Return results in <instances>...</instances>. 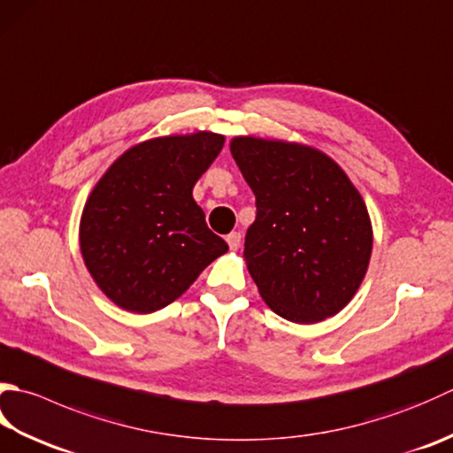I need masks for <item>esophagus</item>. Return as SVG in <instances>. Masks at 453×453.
Masks as SVG:
<instances>
[{
	"instance_id": "obj_1",
	"label": "esophagus",
	"mask_w": 453,
	"mask_h": 453,
	"mask_svg": "<svg viewBox=\"0 0 453 453\" xmlns=\"http://www.w3.org/2000/svg\"><path fill=\"white\" fill-rule=\"evenodd\" d=\"M226 242H227V245H229V250L237 251L239 245H242V234H239V232H232V234H229V235L226 237Z\"/></svg>"
}]
</instances>
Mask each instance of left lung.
Instances as JSON below:
<instances>
[{
    "instance_id": "obj_1",
    "label": "left lung",
    "mask_w": 453,
    "mask_h": 453,
    "mask_svg": "<svg viewBox=\"0 0 453 453\" xmlns=\"http://www.w3.org/2000/svg\"><path fill=\"white\" fill-rule=\"evenodd\" d=\"M229 149L255 194L243 255L263 300L296 324L338 314L373 250L361 194L318 149L257 137H235Z\"/></svg>"
}]
</instances>
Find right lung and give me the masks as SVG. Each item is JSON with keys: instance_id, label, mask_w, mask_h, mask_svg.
Returning <instances> with one entry per match:
<instances>
[{"instance_id": "obj_1", "label": "right lung", "mask_w": 453, "mask_h": 453, "mask_svg": "<svg viewBox=\"0 0 453 453\" xmlns=\"http://www.w3.org/2000/svg\"><path fill=\"white\" fill-rule=\"evenodd\" d=\"M221 147L224 135L210 131L149 139L94 186L80 219V250L111 303L137 314L161 310L227 251L192 198Z\"/></svg>"}]
</instances>
